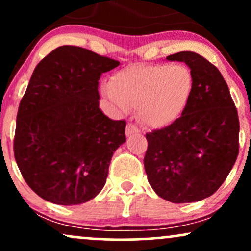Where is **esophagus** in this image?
Segmentation results:
<instances>
[{"mask_svg": "<svg viewBox=\"0 0 251 251\" xmlns=\"http://www.w3.org/2000/svg\"><path fill=\"white\" fill-rule=\"evenodd\" d=\"M138 132H139V128H138L134 124H127V127H126V135H127V137H131V135L138 133Z\"/></svg>", "mask_w": 251, "mask_h": 251, "instance_id": "esophagus-1", "label": "esophagus"}]
</instances>
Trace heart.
<instances>
[{
    "mask_svg": "<svg viewBox=\"0 0 251 251\" xmlns=\"http://www.w3.org/2000/svg\"><path fill=\"white\" fill-rule=\"evenodd\" d=\"M192 87V72L183 63H139L114 74L101 91L119 112L138 107L143 123L163 127L180 116Z\"/></svg>",
    "mask_w": 251,
    "mask_h": 251,
    "instance_id": "obj_1",
    "label": "heart"
}]
</instances>
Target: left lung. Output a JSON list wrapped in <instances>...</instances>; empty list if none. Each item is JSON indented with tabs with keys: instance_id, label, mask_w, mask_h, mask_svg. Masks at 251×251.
<instances>
[{
	"instance_id": "obj_1",
	"label": "left lung",
	"mask_w": 251,
	"mask_h": 251,
	"mask_svg": "<svg viewBox=\"0 0 251 251\" xmlns=\"http://www.w3.org/2000/svg\"><path fill=\"white\" fill-rule=\"evenodd\" d=\"M166 59L189 66L194 87L179 118L146 133L144 166L159 197L192 203L215 194L231 171L240 148V122L216 66L194 51H179Z\"/></svg>"
}]
</instances>
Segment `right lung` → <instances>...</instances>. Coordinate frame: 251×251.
Returning a JSON list of instances; mask_svg holds the SVG:
<instances>
[{"label":"right lung","mask_w":251,"mask_h":251,"mask_svg":"<svg viewBox=\"0 0 251 251\" xmlns=\"http://www.w3.org/2000/svg\"><path fill=\"white\" fill-rule=\"evenodd\" d=\"M119 63L76 46L37 63L17 111L14 155L43 200L76 205L102 190L113 152L126 142V122L102 113L98 87Z\"/></svg>","instance_id":"right-lung-1"}]
</instances>
